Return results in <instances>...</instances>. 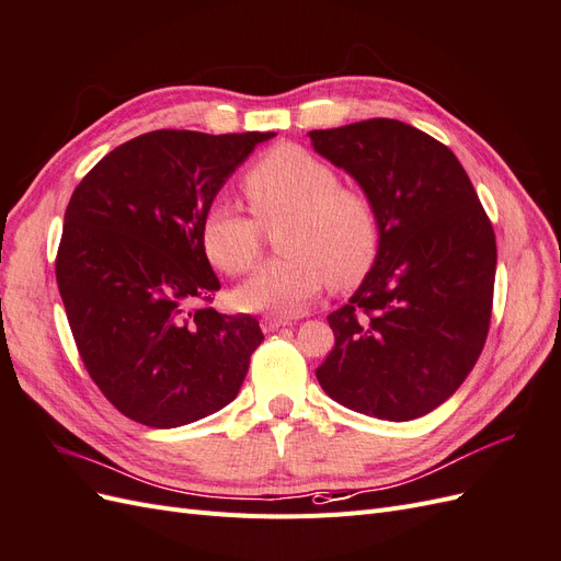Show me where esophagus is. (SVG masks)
I'll return each instance as SVG.
<instances>
[{"instance_id":"34e87169","label":"esophagus","mask_w":561,"mask_h":561,"mask_svg":"<svg viewBox=\"0 0 561 561\" xmlns=\"http://www.w3.org/2000/svg\"><path fill=\"white\" fill-rule=\"evenodd\" d=\"M287 325H290V320L274 318V316H264V318L260 320V328H262V332H266V334L276 332V330H280V328H287Z\"/></svg>"}]
</instances>
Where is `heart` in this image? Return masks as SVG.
Returning a JSON list of instances; mask_svg holds the SVG:
<instances>
[{
  "label": "heart",
  "mask_w": 561,
  "mask_h": 561,
  "mask_svg": "<svg viewBox=\"0 0 561 561\" xmlns=\"http://www.w3.org/2000/svg\"><path fill=\"white\" fill-rule=\"evenodd\" d=\"M254 219L241 206L217 198L203 215L201 243L208 260L229 276H243L262 254V225L278 227L280 260L268 262L233 293L250 313L297 316L325 290L358 285L375 266L381 222L371 198L342 186L325 159L297 145L271 149L245 173Z\"/></svg>",
  "instance_id": "heart-1"
}]
</instances>
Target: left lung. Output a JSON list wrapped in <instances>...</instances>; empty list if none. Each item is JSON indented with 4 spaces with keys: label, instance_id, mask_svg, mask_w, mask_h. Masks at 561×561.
<instances>
[{
    "label": "left lung",
    "instance_id": "1",
    "mask_svg": "<svg viewBox=\"0 0 561 561\" xmlns=\"http://www.w3.org/2000/svg\"><path fill=\"white\" fill-rule=\"evenodd\" d=\"M311 147L371 198L379 257L330 313L334 348L316 369L325 393L386 421L449 400L486 342L496 236L451 149L396 118L311 130Z\"/></svg>",
    "mask_w": 561,
    "mask_h": 561
}]
</instances>
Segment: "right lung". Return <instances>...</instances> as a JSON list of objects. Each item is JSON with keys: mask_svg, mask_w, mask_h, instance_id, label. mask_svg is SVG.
<instances>
[{"mask_svg": "<svg viewBox=\"0 0 561 561\" xmlns=\"http://www.w3.org/2000/svg\"><path fill=\"white\" fill-rule=\"evenodd\" d=\"M274 135L151 130L75 190L58 290L91 379L128 419L178 428L239 396L264 334L252 316L206 307L219 280L201 227L236 168Z\"/></svg>", "mask_w": 561, "mask_h": 561, "instance_id": "1", "label": "right lung"}]
</instances>
